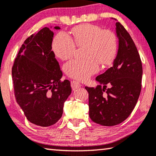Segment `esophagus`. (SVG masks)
Returning a JSON list of instances; mask_svg holds the SVG:
<instances>
[{
    "label": "esophagus",
    "instance_id": "34e87169",
    "mask_svg": "<svg viewBox=\"0 0 156 156\" xmlns=\"http://www.w3.org/2000/svg\"><path fill=\"white\" fill-rule=\"evenodd\" d=\"M71 86H72V89L74 91V90H76V89H78L79 88H80L82 85L80 84V82H76V81H72L71 82Z\"/></svg>",
    "mask_w": 156,
    "mask_h": 156
}]
</instances>
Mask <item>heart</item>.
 <instances>
[{
  "label": "heart",
  "mask_w": 156,
  "mask_h": 156,
  "mask_svg": "<svg viewBox=\"0 0 156 156\" xmlns=\"http://www.w3.org/2000/svg\"><path fill=\"white\" fill-rule=\"evenodd\" d=\"M72 37L63 32L54 37L52 49L62 60L70 58L75 50V44L85 46L84 59H72L64 65V71L69 77L86 81L99 71V64L112 62L117 51V40L114 34L104 30L92 24H82L72 30Z\"/></svg>",
  "instance_id": "1"
}]
</instances>
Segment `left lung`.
<instances>
[{"label":"left lung","instance_id":"left-lung-1","mask_svg":"<svg viewBox=\"0 0 156 156\" xmlns=\"http://www.w3.org/2000/svg\"><path fill=\"white\" fill-rule=\"evenodd\" d=\"M116 33L119 48L113 66L97 76L100 85L85 87L89 93V117L104 126L125 121L135 107L141 90L142 63L136 44L119 22L116 23ZM106 84L111 87L106 89V95L103 92Z\"/></svg>","mask_w":156,"mask_h":156}]
</instances>
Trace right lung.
Listing matches in <instances>:
<instances>
[{
	"instance_id": "add662e5",
	"label": "right lung",
	"mask_w": 156,
	"mask_h": 156,
	"mask_svg": "<svg viewBox=\"0 0 156 156\" xmlns=\"http://www.w3.org/2000/svg\"><path fill=\"white\" fill-rule=\"evenodd\" d=\"M50 28L43 27L25 40L12 68L17 103L30 122L42 127L60 119L72 92L69 81L60 80L62 72L52 50L54 33Z\"/></svg>"
}]
</instances>
